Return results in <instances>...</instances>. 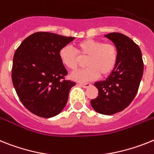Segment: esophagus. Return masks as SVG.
Returning <instances> with one entry per match:
<instances>
[{"label": "esophagus", "instance_id": "34e87169", "mask_svg": "<svg viewBox=\"0 0 154 154\" xmlns=\"http://www.w3.org/2000/svg\"><path fill=\"white\" fill-rule=\"evenodd\" d=\"M79 85L81 86V87L84 88H87L90 87L91 85L90 83H81L79 84Z\"/></svg>", "mask_w": 154, "mask_h": 154}]
</instances>
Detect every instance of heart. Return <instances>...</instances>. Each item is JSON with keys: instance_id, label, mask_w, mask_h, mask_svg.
<instances>
[{"instance_id": "heart-1", "label": "heart", "mask_w": 154, "mask_h": 154, "mask_svg": "<svg viewBox=\"0 0 154 154\" xmlns=\"http://www.w3.org/2000/svg\"><path fill=\"white\" fill-rule=\"evenodd\" d=\"M80 57H87V67L73 73L70 77L78 82H86L97 79L100 74L103 77L110 74L117 65L118 51L113 43L85 39L76 44L75 50L70 46H64L59 51L60 62L70 70H74L79 66Z\"/></svg>"}]
</instances>
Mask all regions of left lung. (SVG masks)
Listing matches in <instances>:
<instances>
[{
  "instance_id": "obj_1",
  "label": "left lung",
  "mask_w": 154,
  "mask_h": 154,
  "mask_svg": "<svg viewBox=\"0 0 154 154\" xmlns=\"http://www.w3.org/2000/svg\"><path fill=\"white\" fill-rule=\"evenodd\" d=\"M117 48L118 59L113 72L105 81L94 84L99 96L91 99L97 113H117L129 106L138 92L143 74V61L139 47L127 36L120 33L105 35Z\"/></svg>"
}]
</instances>
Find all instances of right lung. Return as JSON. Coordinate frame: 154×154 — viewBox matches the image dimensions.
I'll list each match as a JSON object with an SVG mask.
<instances>
[{
  "mask_svg": "<svg viewBox=\"0 0 154 154\" xmlns=\"http://www.w3.org/2000/svg\"><path fill=\"white\" fill-rule=\"evenodd\" d=\"M75 37L38 32L26 37L15 52L11 79L20 101L33 114L50 118L62 112L71 88L59 50Z\"/></svg>",
  "mask_w": 154,
  "mask_h": 154,
  "instance_id": "right-lung-1",
  "label": "right lung"
}]
</instances>
